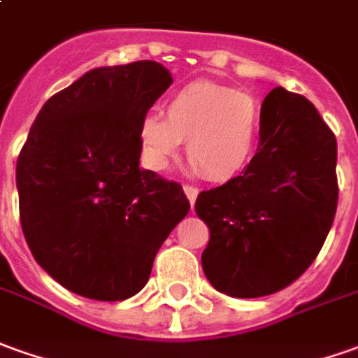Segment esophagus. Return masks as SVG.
I'll list each match as a JSON object with an SVG mask.
<instances>
[{
  "mask_svg": "<svg viewBox=\"0 0 358 358\" xmlns=\"http://www.w3.org/2000/svg\"><path fill=\"white\" fill-rule=\"evenodd\" d=\"M183 191H185V194H187V199H189L191 206H194V201H196V196H199V189H196V187H193V185H185Z\"/></svg>",
  "mask_w": 358,
  "mask_h": 358,
  "instance_id": "1",
  "label": "esophagus"
}]
</instances>
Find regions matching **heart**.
<instances>
[{"mask_svg": "<svg viewBox=\"0 0 358 358\" xmlns=\"http://www.w3.org/2000/svg\"><path fill=\"white\" fill-rule=\"evenodd\" d=\"M165 118L146 115L138 136L142 162L164 171L181 142L199 171L210 181H228L253 159L261 132V105L243 91L210 81H193L169 95Z\"/></svg>", "mask_w": 358, "mask_h": 358, "instance_id": "1", "label": "heart"}]
</instances>
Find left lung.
Instances as JSON below:
<instances>
[{
  "instance_id": "obj_1",
  "label": "left lung",
  "mask_w": 358,
  "mask_h": 358,
  "mask_svg": "<svg viewBox=\"0 0 358 358\" xmlns=\"http://www.w3.org/2000/svg\"><path fill=\"white\" fill-rule=\"evenodd\" d=\"M337 140L302 95L275 87L261 105L257 154L238 177L203 191V271L234 298L275 294L306 271L337 210Z\"/></svg>"
}]
</instances>
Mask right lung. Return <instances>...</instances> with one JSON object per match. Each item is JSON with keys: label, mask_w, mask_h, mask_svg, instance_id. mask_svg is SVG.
<instances>
[{"label": "right lung", "mask_w": 358, "mask_h": 358, "mask_svg": "<svg viewBox=\"0 0 358 358\" xmlns=\"http://www.w3.org/2000/svg\"><path fill=\"white\" fill-rule=\"evenodd\" d=\"M173 83L152 60L83 73L44 103L17 159L21 228L36 263L80 296L140 292L191 204L140 167V120Z\"/></svg>", "instance_id": "1"}]
</instances>
